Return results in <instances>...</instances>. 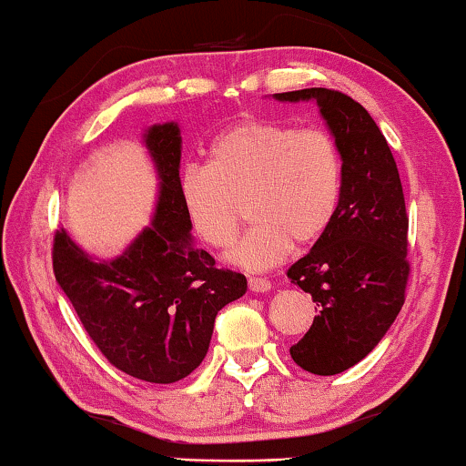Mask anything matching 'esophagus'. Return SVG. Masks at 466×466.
<instances>
[{
  "mask_svg": "<svg viewBox=\"0 0 466 466\" xmlns=\"http://www.w3.org/2000/svg\"><path fill=\"white\" fill-rule=\"evenodd\" d=\"M248 286H250L252 292H267L271 290V282L265 278H250L248 279Z\"/></svg>",
  "mask_w": 466,
  "mask_h": 466,
  "instance_id": "obj_1",
  "label": "esophagus"
}]
</instances>
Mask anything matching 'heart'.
Masks as SVG:
<instances>
[{
  "label": "heart",
  "instance_id": "obj_1",
  "mask_svg": "<svg viewBox=\"0 0 466 466\" xmlns=\"http://www.w3.org/2000/svg\"><path fill=\"white\" fill-rule=\"evenodd\" d=\"M343 187V161L335 137L269 118L225 127L208 148V165L180 176L187 218L209 248L235 244L244 209L254 227L228 263L265 271L282 263L292 244L308 246L327 231Z\"/></svg>",
  "mask_w": 466,
  "mask_h": 466
}]
</instances>
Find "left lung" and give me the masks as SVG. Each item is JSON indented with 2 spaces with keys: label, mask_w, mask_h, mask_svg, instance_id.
<instances>
[{
  "label": "left lung",
  "mask_w": 466,
  "mask_h": 466,
  "mask_svg": "<svg viewBox=\"0 0 466 466\" xmlns=\"http://www.w3.org/2000/svg\"><path fill=\"white\" fill-rule=\"evenodd\" d=\"M273 97L316 101L341 152L343 187L333 220L289 269L290 282L320 309L290 348L292 360L314 375H335L378 346L405 303L410 218L403 187L386 137L359 101L330 88Z\"/></svg>",
  "instance_id": "8db88e82"
}]
</instances>
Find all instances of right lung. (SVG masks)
Here are the masks:
<instances>
[{"mask_svg":"<svg viewBox=\"0 0 466 466\" xmlns=\"http://www.w3.org/2000/svg\"><path fill=\"white\" fill-rule=\"evenodd\" d=\"M158 176L150 227L112 260H97L55 233L53 269L82 327L114 367L152 384H174L206 359L216 314L244 297L246 276L218 269L190 238L180 197L182 137L176 123L144 133Z\"/></svg>","mask_w":466,"mask_h":466,"instance_id":"1","label":"right lung"}]
</instances>
